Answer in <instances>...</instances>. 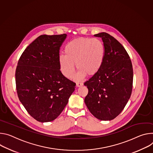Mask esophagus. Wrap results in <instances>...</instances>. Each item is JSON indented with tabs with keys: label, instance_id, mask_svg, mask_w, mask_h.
Returning <instances> with one entry per match:
<instances>
[{
	"label": "esophagus",
	"instance_id": "34e87169",
	"mask_svg": "<svg viewBox=\"0 0 153 153\" xmlns=\"http://www.w3.org/2000/svg\"><path fill=\"white\" fill-rule=\"evenodd\" d=\"M82 85H83V84L82 82H76V86L77 87H81Z\"/></svg>",
	"mask_w": 153,
	"mask_h": 153
}]
</instances>
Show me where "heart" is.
<instances>
[{"mask_svg": "<svg viewBox=\"0 0 153 153\" xmlns=\"http://www.w3.org/2000/svg\"><path fill=\"white\" fill-rule=\"evenodd\" d=\"M64 53L65 55H61L59 58L62 74L72 78L75 64L78 71L74 79L79 81L88 74L92 76L98 72L104 61L105 49L103 43L98 39L79 38L68 42Z\"/></svg>", "mask_w": 153, "mask_h": 153, "instance_id": "b5f03b06", "label": "heart"}]
</instances>
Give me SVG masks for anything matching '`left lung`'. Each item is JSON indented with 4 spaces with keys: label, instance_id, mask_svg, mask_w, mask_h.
<instances>
[{
    "label": "left lung",
    "instance_id": "1",
    "mask_svg": "<svg viewBox=\"0 0 153 153\" xmlns=\"http://www.w3.org/2000/svg\"><path fill=\"white\" fill-rule=\"evenodd\" d=\"M101 38L105 49L100 70L84 83L89 92L84 102L91 113L100 120H111L120 114L131 97L133 69L123 46L105 32Z\"/></svg>",
    "mask_w": 153,
    "mask_h": 153
}]
</instances>
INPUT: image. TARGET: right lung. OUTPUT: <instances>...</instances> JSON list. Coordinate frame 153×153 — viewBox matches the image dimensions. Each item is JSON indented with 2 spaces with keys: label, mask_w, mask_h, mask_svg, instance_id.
<instances>
[{
  "label": "right lung",
  "mask_w": 153,
  "mask_h": 153,
  "mask_svg": "<svg viewBox=\"0 0 153 153\" xmlns=\"http://www.w3.org/2000/svg\"><path fill=\"white\" fill-rule=\"evenodd\" d=\"M66 36H39L25 48L16 67L19 99L28 114L42 123L56 119L75 89L76 84L60 71L59 48Z\"/></svg>",
  "instance_id": "1"
}]
</instances>
